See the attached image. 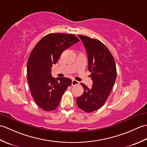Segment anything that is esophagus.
<instances>
[{
  "mask_svg": "<svg viewBox=\"0 0 147 147\" xmlns=\"http://www.w3.org/2000/svg\"><path fill=\"white\" fill-rule=\"evenodd\" d=\"M78 84L79 82L75 80H73V81H72V86H76L78 85Z\"/></svg>",
  "mask_w": 147,
  "mask_h": 147,
  "instance_id": "obj_1",
  "label": "esophagus"
}]
</instances>
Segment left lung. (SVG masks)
Returning a JSON list of instances; mask_svg holds the SVG:
<instances>
[{
	"label": "left lung",
	"mask_w": 147,
	"mask_h": 147,
	"mask_svg": "<svg viewBox=\"0 0 147 147\" xmlns=\"http://www.w3.org/2000/svg\"><path fill=\"white\" fill-rule=\"evenodd\" d=\"M78 36L86 50L93 84L88 88L81 83L84 92L77 97L76 104L82 111L92 112L100 109L110 95L116 79V66L114 57L102 42L86 36Z\"/></svg>",
	"instance_id": "8db88e82"
}]
</instances>
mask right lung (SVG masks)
Segmentation results:
<instances>
[{
	"mask_svg": "<svg viewBox=\"0 0 147 147\" xmlns=\"http://www.w3.org/2000/svg\"><path fill=\"white\" fill-rule=\"evenodd\" d=\"M71 34L50 33L36 43L31 52L27 64V80L31 94L36 105L44 111L57 109L63 93L71 85L67 78L51 76L52 64H55L62 53L79 42Z\"/></svg>",
	"mask_w": 147,
	"mask_h": 147,
	"instance_id": "right-lung-1",
	"label": "right lung"
}]
</instances>
